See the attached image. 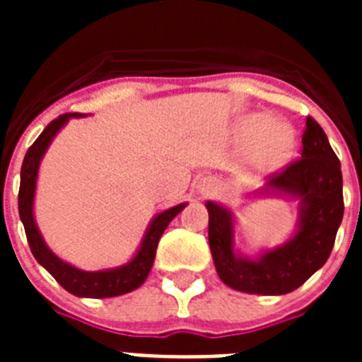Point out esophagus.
<instances>
[{
  "mask_svg": "<svg viewBox=\"0 0 362 362\" xmlns=\"http://www.w3.org/2000/svg\"><path fill=\"white\" fill-rule=\"evenodd\" d=\"M214 183L212 181H203V185H201V196H210L214 192Z\"/></svg>",
  "mask_w": 362,
  "mask_h": 362,
  "instance_id": "obj_1",
  "label": "esophagus"
}]
</instances>
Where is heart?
I'll return each mask as SVG.
<instances>
[{
  "mask_svg": "<svg viewBox=\"0 0 362 362\" xmlns=\"http://www.w3.org/2000/svg\"><path fill=\"white\" fill-rule=\"evenodd\" d=\"M238 136L248 143L246 172L254 177L283 168L296 148V130L288 123L270 119L264 114H252L241 119Z\"/></svg>",
  "mask_w": 362,
  "mask_h": 362,
  "instance_id": "b5f03b06",
  "label": "heart"
}]
</instances>
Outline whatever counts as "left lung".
<instances>
[{"label":"left lung","mask_w":362,"mask_h":362,"mask_svg":"<svg viewBox=\"0 0 362 362\" xmlns=\"http://www.w3.org/2000/svg\"><path fill=\"white\" fill-rule=\"evenodd\" d=\"M257 194L299 201L296 232L283 245L248 257L235 246L232 210L206 201L210 252L226 286L257 296H283L299 288L328 261L343 221L341 161L317 121L306 117L299 161L272 177Z\"/></svg>","instance_id":"obj_1"}]
</instances>
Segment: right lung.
Masks as SVG:
<instances>
[{
	"label": "right lung",
	"instance_id": "add662e5",
	"mask_svg": "<svg viewBox=\"0 0 362 362\" xmlns=\"http://www.w3.org/2000/svg\"><path fill=\"white\" fill-rule=\"evenodd\" d=\"M74 117H85L83 114H63L57 119L40 134L34 145L27 150L21 165V183H19V196H18V209L21 223L25 226L27 241L30 246L32 255L36 257L37 263L49 272L50 276L62 284L66 292L78 297H90V299H105V297H116L129 293L132 290L139 288L148 277L152 270L153 259H156V250L158 243L161 239L166 226L170 225V221L177 216L188 203L175 204L172 209L163 210L156 214L146 226V232L143 235L141 243L137 246V252L132 255L129 263L121 264L116 268H107V270L86 272L81 268H76L57 257L50 250L40 228H37L36 217H34V197H36V185L37 174H40V165L43 156L49 150L54 137L59 134V130Z\"/></svg>",
	"mask_w": 362,
	"mask_h": 362
}]
</instances>
